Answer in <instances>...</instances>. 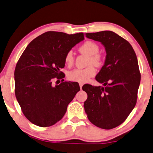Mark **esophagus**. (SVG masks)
<instances>
[{"label": "esophagus", "mask_w": 153, "mask_h": 153, "mask_svg": "<svg viewBox=\"0 0 153 153\" xmlns=\"http://www.w3.org/2000/svg\"><path fill=\"white\" fill-rule=\"evenodd\" d=\"M79 85H80V89H82V86H83V84H82V83H79Z\"/></svg>", "instance_id": "1"}]
</instances>
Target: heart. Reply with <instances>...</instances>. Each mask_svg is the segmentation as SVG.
Instances as JSON below:
<instances>
[{
    "instance_id": "heart-1",
    "label": "heart",
    "mask_w": 153,
    "mask_h": 153,
    "mask_svg": "<svg viewBox=\"0 0 153 153\" xmlns=\"http://www.w3.org/2000/svg\"><path fill=\"white\" fill-rule=\"evenodd\" d=\"M79 51L82 54L89 56L88 64H94L99 66L102 64L103 58L101 54H98L99 47L94 42L86 41L79 48ZM65 62L68 66H72L74 62V57L72 51H68L65 56ZM96 74V68L93 66H89L84 69H75L69 72L68 77L69 80L74 82L85 83Z\"/></svg>"
}]
</instances>
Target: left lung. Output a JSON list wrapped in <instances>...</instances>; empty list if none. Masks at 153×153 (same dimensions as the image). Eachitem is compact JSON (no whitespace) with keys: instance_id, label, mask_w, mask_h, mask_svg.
Segmentation results:
<instances>
[{"instance_id":"1","label":"left lung","mask_w":153,"mask_h":153,"mask_svg":"<svg viewBox=\"0 0 153 153\" xmlns=\"http://www.w3.org/2000/svg\"><path fill=\"white\" fill-rule=\"evenodd\" d=\"M85 36L100 42L106 56L96 76L103 87H82L87 94L85 111L93 125L101 129H113L127 119L136 105L140 82L137 57L129 42L111 30Z\"/></svg>"}]
</instances>
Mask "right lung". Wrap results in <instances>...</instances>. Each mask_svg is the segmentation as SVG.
Masks as SVG:
<instances>
[{
	"mask_svg": "<svg viewBox=\"0 0 153 153\" xmlns=\"http://www.w3.org/2000/svg\"><path fill=\"white\" fill-rule=\"evenodd\" d=\"M84 39L82 33L48 31L33 40L22 53L14 74L15 96L30 123L50 127L64 117L80 86L74 82L53 86L52 80L64 77L60 68L65 66L66 53Z\"/></svg>",
	"mask_w": 153,
	"mask_h": 153,
	"instance_id": "obj_1",
	"label": "right lung"
}]
</instances>
